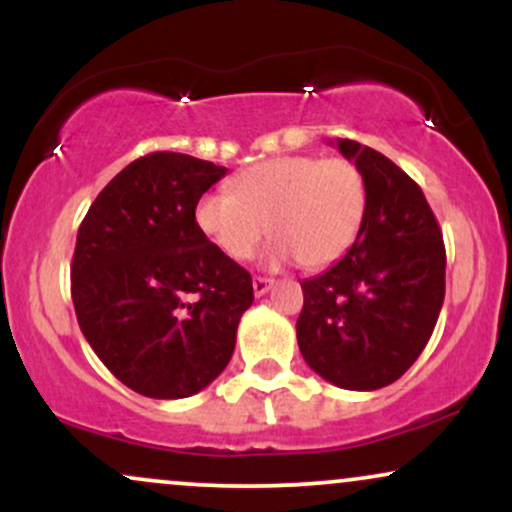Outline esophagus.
Returning a JSON list of instances; mask_svg holds the SVG:
<instances>
[{
	"mask_svg": "<svg viewBox=\"0 0 512 512\" xmlns=\"http://www.w3.org/2000/svg\"><path fill=\"white\" fill-rule=\"evenodd\" d=\"M274 279H269V276H255L252 279V291H255V296H264L269 289H272Z\"/></svg>",
	"mask_w": 512,
	"mask_h": 512,
	"instance_id": "1",
	"label": "esophagus"
}]
</instances>
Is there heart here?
Returning a JSON list of instances; mask_svg holds the SVG:
<instances>
[{
	"instance_id": "1",
	"label": "heart",
	"mask_w": 512,
	"mask_h": 512,
	"mask_svg": "<svg viewBox=\"0 0 512 512\" xmlns=\"http://www.w3.org/2000/svg\"><path fill=\"white\" fill-rule=\"evenodd\" d=\"M366 204V180L346 158L279 156L245 168L233 195H204L195 219L228 260H248L269 231L276 238L269 264L296 257L303 267L322 269L354 245Z\"/></svg>"
}]
</instances>
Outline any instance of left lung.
Masks as SVG:
<instances>
[{
    "instance_id": "1",
    "label": "left lung",
    "mask_w": 512,
    "mask_h": 512,
    "mask_svg": "<svg viewBox=\"0 0 512 512\" xmlns=\"http://www.w3.org/2000/svg\"><path fill=\"white\" fill-rule=\"evenodd\" d=\"M337 149L366 180V219L342 260L301 281L296 334L320 378L368 392L402 378L431 339L445 298V245L402 168L351 139H337Z\"/></svg>"
}]
</instances>
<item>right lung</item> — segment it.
<instances>
[{"instance_id":"obj_1","label":"right lung","mask_w":512,"mask_h":512,"mask_svg":"<svg viewBox=\"0 0 512 512\" xmlns=\"http://www.w3.org/2000/svg\"><path fill=\"white\" fill-rule=\"evenodd\" d=\"M226 173L187 154H146L103 187L76 233V320L105 368L144 397H190L219 378L255 298L248 269L195 219Z\"/></svg>"}]
</instances>
